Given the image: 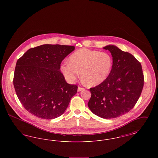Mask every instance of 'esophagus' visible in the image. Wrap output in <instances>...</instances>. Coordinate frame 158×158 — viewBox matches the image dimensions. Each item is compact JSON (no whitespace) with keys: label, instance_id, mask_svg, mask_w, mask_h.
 <instances>
[{"label":"esophagus","instance_id":"obj_1","mask_svg":"<svg viewBox=\"0 0 158 158\" xmlns=\"http://www.w3.org/2000/svg\"><path fill=\"white\" fill-rule=\"evenodd\" d=\"M85 89L83 88H82V87H78V89H77V91L78 92H80V91H81V90H84Z\"/></svg>","mask_w":158,"mask_h":158}]
</instances>
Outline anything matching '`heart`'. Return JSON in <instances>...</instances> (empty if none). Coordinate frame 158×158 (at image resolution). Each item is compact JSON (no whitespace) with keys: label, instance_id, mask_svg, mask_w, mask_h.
Here are the masks:
<instances>
[{"label":"heart","instance_id":"b5f03b06","mask_svg":"<svg viewBox=\"0 0 158 158\" xmlns=\"http://www.w3.org/2000/svg\"><path fill=\"white\" fill-rule=\"evenodd\" d=\"M113 67V59L106 52L81 48L72 53L69 61L61 65L63 75L70 82H74L80 71L83 80L89 86L103 82L110 75Z\"/></svg>","mask_w":158,"mask_h":158}]
</instances>
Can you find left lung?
Wrapping results in <instances>:
<instances>
[{
  "mask_svg": "<svg viewBox=\"0 0 158 158\" xmlns=\"http://www.w3.org/2000/svg\"><path fill=\"white\" fill-rule=\"evenodd\" d=\"M113 56L111 71L105 81L91 88L88 103L90 111L103 118H114L129 112L140 97L144 85L141 63L130 53L114 45L103 48Z\"/></svg>",
  "mask_w": 158,
  "mask_h": 158,
  "instance_id": "obj_1",
  "label": "left lung"
}]
</instances>
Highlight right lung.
<instances>
[{
  "mask_svg": "<svg viewBox=\"0 0 158 158\" xmlns=\"http://www.w3.org/2000/svg\"><path fill=\"white\" fill-rule=\"evenodd\" d=\"M74 46L44 44L31 48L16 62L14 86L24 108L43 119L62 115L77 90L60 72L61 61Z\"/></svg>",
  "mask_w": 158,
  "mask_h": 158,
  "instance_id": "1",
  "label": "right lung"
}]
</instances>
